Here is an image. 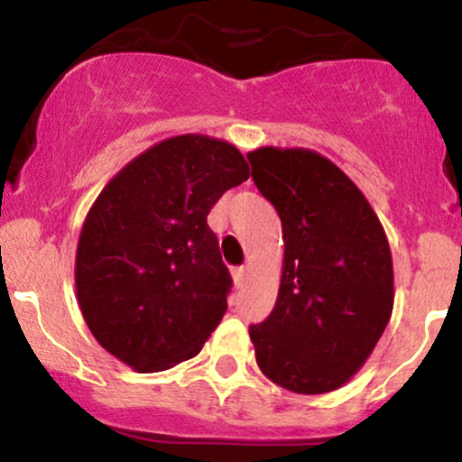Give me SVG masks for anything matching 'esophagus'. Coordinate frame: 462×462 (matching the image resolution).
Masks as SVG:
<instances>
[{
  "label": "esophagus",
  "instance_id": "34e87169",
  "mask_svg": "<svg viewBox=\"0 0 462 462\" xmlns=\"http://www.w3.org/2000/svg\"><path fill=\"white\" fill-rule=\"evenodd\" d=\"M245 275H248V271H245L244 266L239 268H232V280H235L236 286H241L245 282Z\"/></svg>",
  "mask_w": 462,
  "mask_h": 462
}]
</instances>
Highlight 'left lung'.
<instances>
[{
  "instance_id": "obj_1",
  "label": "left lung",
  "mask_w": 462,
  "mask_h": 462,
  "mask_svg": "<svg viewBox=\"0 0 462 462\" xmlns=\"http://www.w3.org/2000/svg\"><path fill=\"white\" fill-rule=\"evenodd\" d=\"M248 160L284 241L275 309L250 325L257 365L291 393H331L364 368L391 320L386 232L364 191L325 155L262 146Z\"/></svg>"
}]
</instances>
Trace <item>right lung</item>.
<instances>
[{
	"instance_id": "1",
	"label": "right lung",
	"mask_w": 462,
	"mask_h": 462,
	"mask_svg": "<svg viewBox=\"0 0 462 462\" xmlns=\"http://www.w3.org/2000/svg\"><path fill=\"white\" fill-rule=\"evenodd\" d=\"M250 178L241 151L167 137L110 178L76 245V300L103 350L137 373L189 361L227 309L232 280L208 214Z\"/></svg>"
}]
</instances>
